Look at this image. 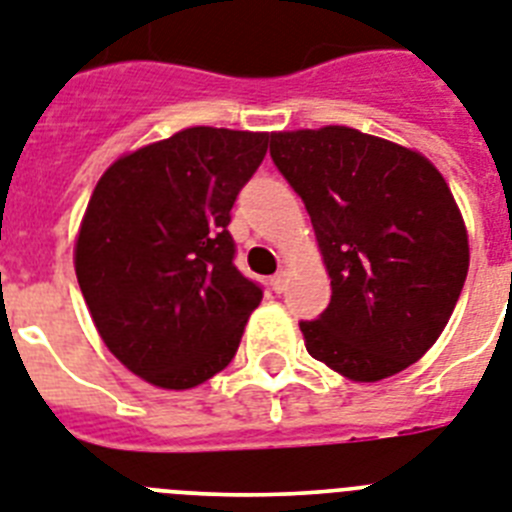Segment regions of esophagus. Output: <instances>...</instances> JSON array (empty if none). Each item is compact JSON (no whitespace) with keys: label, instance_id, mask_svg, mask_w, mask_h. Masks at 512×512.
Returning a JSON list of instances; mask_svg holds the SVG:
<instances>
[{"label":"esophagus","instance_id":"1","mask_svg":"<svg viewBox=\"0 0 512 512\" xmlns=\"http://www.w3.org/2000/svg\"><path fill=\"white\" fill-rule=\"evenodd\" d=\"M286 283H289V273H286V270H278L276 276L270 278V286H273L276 294H283V291H286Z\"/></svg>","mask_w":512,"mask_h":512}]
</instances>
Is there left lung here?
Listing matches in <instances>:
<instances>
[{
    "instance_id": "left-lung-1",
    "label": "left lung",
    "mask_w": 512,
    "mask_h": 512,
    "mask_svg": "<svg viewBox=\"0 0 512 512\" xmlns=\"http://www.w3.org/2000/svg\"><path fill=\"white\" fill-rule=\"evenodd\" d=\"M270 158L304 200L330 304L302 320L307 351L356 382L419 362L468 273L461 210L424 156L351 127L273 132Z\"/></svg>"
}]
</instances>
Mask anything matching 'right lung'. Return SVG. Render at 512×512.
<instances>
[{"instance_id": "obj_1", "label": "right lung", "mask_w": 512, "mask_h": 512, "mask_svg": "<svg viewBox=\"0 0 512 512\" xmlns=\"http://www.w3.org/2000/svg\"><path fill=\"white\" fill-rule=\"evenodd\" d=\"M265 153V132L190 127L111 163L90 195L77 283L111 354L158 388L229 367L263 299L229 223Z\"/></svg>"}]
</instances>
